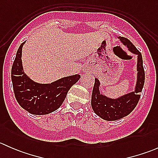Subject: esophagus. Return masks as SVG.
I'll return each instance as SVG.
<instances>
[{
  "label": "esophagus",
  "mask_w": 158,
  "mask_h": 158,
  "mask_svg": "<svg viewBox=\"0 0 158 158\" xmlns=\"http://www.w3.org/2000/svg\"><path fill=\"white\" fill-rule=\"evenodd\" d=\"M84 72H88V69H84Z\"/></svg>",
  "instance_id": "esophagus-1"
}]
</instances>
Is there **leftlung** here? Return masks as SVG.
Instances as JSON below:
<instances>
[{
  "label": "left lung",
  "mask_w": 158,
  "mask_h": 158,
  "mask_svg": "<svg viewBox=\"0 0 158 158\" xmlns=\"http://www.w3.org/2000/svg\"><path fill=\"white\" fill-rule=\"evenodd\" d=\"M118 38L131 52L138 55V78L135 92L126 94L117 99H112L102 95L99 92V81L95 79L91 104L95 114L106 121L118 120L128 115L135 109L141 97L138 93L142 91L145 79L141 53L128 39L120 36Z\"/></svg>",
  "instance_id": "1"
}]
</instances>
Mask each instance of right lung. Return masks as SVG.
<instances>
[{
  "mask_svg": "<svg viewBox=\"0 0 158 158\" xmlns=\"http://www.w3.org/2000/svg\"><path fill=\"white\" fill-rule=\"evenodd\" d=\"M20 44L11 69L14 95L23 109L33 114H47L58 109L66 98L68 91L80 79L79 74L62 78L50 84L33 82L24 73L22 66Z\"/></svg>",
  "mask_w": 158,
  "mask_h": 158,
  "instance_id": "add662e5",
  "label": "right lung"
}]
</instances>
